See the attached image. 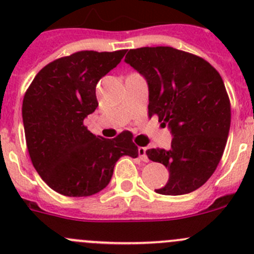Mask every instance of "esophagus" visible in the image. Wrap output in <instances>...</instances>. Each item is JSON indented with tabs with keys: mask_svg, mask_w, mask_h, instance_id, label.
<instances>
[{
	"mask_svg": "<svg viewBox=\"0 0 254 254\" xmlns=\"http://www.w3.org/2000/svg\"><path fill=\"white\" fill-rule=\"evenodd\" d=\"M137 152H139V157L141 158L143 162H147L148 158H147V155H146V147L139 146V148H137Z\"/></svg>",
	"mask_w": 254,
	"mask_h": 254,
	"instance_id": "esophagus-1",
	"label": "esophagus"
}]
</instances>
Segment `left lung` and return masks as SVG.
<instances>
[{
    "mask_svg": "<svg viewBox=\"0 0 254 254\" xmlns=\"http://www.w3.org/2000/svg\"><path fill=\"white\" fill-rule=\"evenodd\" d=\"M125 63L147 82L148 117L158 115L173 136L170 150L146 151L170 172L156 193L196 190L216 170L229 136L231 106L221 76L204 59L171 47L131 49Z\"/></svg>",
    "mask_w": 254,
    "mask_h": 254,
    "instance_id": "1",
    "label": "left lung"
}]
</instances>
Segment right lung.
<instances>
[{"label": "right lung", "instance_id": "right-lung-1", "mask_svg": "<svg viewBox=\"0 0 254 254\" xmlns=\"http://www.w3.org/2000/svg\"><path fill=\"white\" fill-rule=\"evenodd\" d=\"M127 50H84L48 64L23 98L25 141L38 175L66 196H89L111 182L122 156L136 158L132 134L96 136L83 125L98 107L96 86L124 58Z\"/></svg>", "mask_w": 254, "mask_h": 254}]
</instances>
